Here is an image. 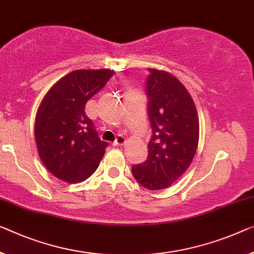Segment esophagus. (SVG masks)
I'll return each instance as SVG.
<instances>
[{
	"mask_svg": "<svg viewBox=\"0 0 254 254\" xmlns=\"http://www.w3.org/2000/svg\"><path fill=\"white\" fill-rule=\"evenodd\" d=\"M125 143H126V137H124V136L119 135L114 142V145L115 146H120V145H124Z\"/></svg>",
	"mask_w": 254,
	"mask_h": 254,
	"instance_id": "obj_1",
	"label": "esophagus"
}]
</instances>
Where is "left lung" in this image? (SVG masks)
Masks as SVG:
<instances>
[{
  "label": "left lung",
  "mask_w": 254,
  "mask_h": 254,
  "mask_svg": "<svg viewBox=\"0 0 254 254\" xmlns=\"http://www.w3.org/2000/svg\"><path fill=\"white\" fill-rule=\"evenodd\" d=\"M146 93L152 127L149 157L131 171L151 190L169 187L190 166L198 144V116L192 96L171 73L149 68Z\"/></svg>",
  "instance_id": "1"
}]
</instances>
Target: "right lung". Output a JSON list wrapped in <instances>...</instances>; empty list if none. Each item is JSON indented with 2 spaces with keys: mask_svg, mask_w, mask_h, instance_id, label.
<instances>
[{
  "mask_svg": "<svg viewBox=\"0 0 254 254\" xmlns=\"http://www.w3.org/2000/svg\"><path fill=\"white\" fill-rule=\"evenodd\" d=\"M114 75V70H75L58 80L37 110L35 139L51 174L80 183L94 174L108 143L101 140L85 105Z\"/></svg>",
  "mask_w": 254,
  "mask_h": 254,
  "instance_id": "add662e5",
  "label": "right lung"
}]
</instances>
